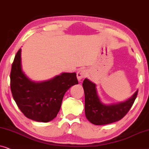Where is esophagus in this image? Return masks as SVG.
I'll list each match as a JSON object with an SVG mask.
<instances>
[{
    "label": "esophagus",
    "instance_id": "obj_1",
    "mask_svg": "<svg viewBox=\"0 0 149 149\" xmlns=\"http://www.w3.org/2000/svg\"><path fill=\"white\" fill-rule=\"evenodd\" d=\"M86 76V71L84 69H81L77 72V78L79 81H80L82 78H84Z\"/></svg>",
    "mask_w": 149,
    "mask_h": 149
}]
</instances>
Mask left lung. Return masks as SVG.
I'll return each instance as SVG.
<instances>
[{"label": "left lung", "instance_id": "8db88e82", "mask_svg": "<svg viewBox=\"0 0 149 149\" xmlns=\"http://www.w3.org/2000/svg\"><path fill=\"white\" fill-rule=\"evenodd\" d=\"M85 96V115L91 123L96 125L110 124L123 118L132 108L138 91L128 100L114 104H105L97 94V85L85 78L82 83Z\"/></svg>", "mask_w": 149, "mask_h": 149}]
</instances>
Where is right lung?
Returning a JSON list of instances; mask_svg holds the SVG:
<instances>
[{
    "label": "right lung",
    "mask_w": 149,
    "mask_h": 149,
    "mask_svg": "<svg viewBox=\"0 0 149 149\" xmlns=\"http://www.w3.org/2000/svg\"><path fill=\"white\" fill-rule=\"evenodd\" d=\"M22 49L17 51L11 67L10 79L13 97L22 112L30 119L47 123L56 117L65 93L78 84L76 73H62L42 82L31 80L22 68Z\"/></svg>",
    "instance_id": "right-lung-1"
}]
</instances>
